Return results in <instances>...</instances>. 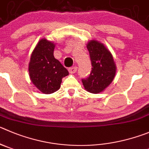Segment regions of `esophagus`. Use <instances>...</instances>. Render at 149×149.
<instances>
[{
    "label": "esophagus",
    "mask_w": 149,
    "mask_h": 149,
    "mask_svg": "<svg viewBox=\"0 0 149 149\" xmlns=\"http://www.w3.org/2000/svg\"><path fill=\"white\" fill-rule=\"evenodd\" d=\"M68 71L70 73H75L76 71H77V67H71V68H69L68 69Z\"/></svg>",
    "instance_id": "1"
}]
</instances>
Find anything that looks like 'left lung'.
Wrapping results in <instances>:
<instances>
[{
    "instance_id": "8db88e82",
    "label": "left lung",
    "mask_w": 149,
    "mask_h": 149,
    "mask_svg": "<svg viewBox=\"0 0 149 149\" xmlns=\"http://www.w3.org/2000/svg\"><path fill=\"white\" fill-rule=\"evenodd\" d=\"M92 70L89 76L81 79L84 88L91 93H99L113 80L116 71L111 53L103 44L91 40L87 45Z\"/></svg>"
}]
</instances>
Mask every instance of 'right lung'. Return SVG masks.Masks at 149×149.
<instances>
[{
  "label": "right lung",
  "instance_id": "1",
  "mask_svg": "<svg viewBox=\"0 0 149 149\" xmlns=\"http://www.w3.org/2000/svg\"><path fill=\"white\" fill-rule=\"evenodd\" d=\"M54 44L45 39L40 40L31 56L29 76L33 84L45 94L59 89L62 78L69 74L68 70L54 58Z\"/></svg>",
  "mask_w": 149,
  "mask_h": 149
}]
</instances>
